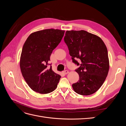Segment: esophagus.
<instances>
[{"label":"esophagus","mask_w":126,"mask_h":126,"mask_svg":"<svg viewBox=\"0 0 126 126\" xmlns=\"http://www.w3.org/2000/svg\"><path fill=\"white\" fill-rule=\"evenodd\" d=\"M63 73L64 74H67L69 73V71H68V70H64V71H63Z\"/></svg>","instance_id":"34e87169"}]
</instances>
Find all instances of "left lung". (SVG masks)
Masks as SVG:
<instances>
[{
  "label": "left lung",
  "mask_w": 126,
  "mask_h": 126,
  "mask_svg": "<svg viewBox=\"0 0 126 126\" xmlns=\"http://www.w3.org/2000/svg\"><path fill=\"white\" fill-rule=\"evenodd\" d=\"M64 41L72 62L80 65L76 70L79 80L72 84V88L84 96L96 93L104 83L109 69L108 51L104 41L98 36L83 30H68Z\"/></svg>",
  "instance_id": "left-lung-1"
}]
</instances>
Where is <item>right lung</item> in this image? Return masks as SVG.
<instances>
[{"label": "right lung", "instance_id": "right-lung-1", "mask_svg": "<svg viewBox=\"0 0 126 126\" xmlns=\"http://www.w3.org/2000/svg\"><path fill=\"white\" fill-rule=\"evenodd\" d=\"M64 30L48 29L30 34L22 47L20 67L29 87L41 94L50 93L58 85L60 75L48 67L53 50L60 43Z\"/></svg>", "mask_w": 126, "mask_h": 126}]
</instances>
